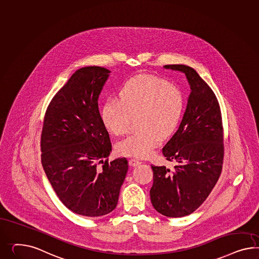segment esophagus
Instances as JSON below:
<instances>
[{
  "mask_svg": "<svg viewBox=\"0 0 259 259\" xmlns=\"http://www.w3.org/2000/svg\"><path fill=\"white\" fill-rule=\"evenodd\" d=\"M141 163H142V162L139 160V159H137V158H131V159L129 160V164H130V166H132V167H137V166H139Z\"/></svg>",
  "mask_w": 259,
  "mask_h": 259,
  "instance_id": "1",
  "label": "esophagus"
}]
</instances>
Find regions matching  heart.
<instances>
[{
  "label": "heart",
  "mask_w": 259,
  "mask_h": 259,
  "mask_svg": "<svg viewBox=\"0 0 259 259\" xmlns=\"http://www.w3.org/2000/svg\"><path fill=\"white\" fill-rule=\"evenodd\" d=\"M119 100L108 99L102 107V119L115 136L129 131L137 118L139 131L117 145L119 154L145 157L153 153L159 140L174 133L184 110L180 88L154 75L135 77L121 85Z\"/></svg>",
  "instance_id": "b5f03b06"
}]
</instances>
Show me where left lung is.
I'll list each match as a JSON object with an SVG mask.
<instances>
[{"label": "left lung", "instance_id": "obj_1", "mask_svg": "<svg viewBox=\"0 0 259 259\" xmlns=\"http://www.w3.org/2000/svg\"><path fill=\"white\" fill-rule=\"evenodd\" d=\"M182 71L190 95L182 121L162 149L174 170L152 166L154 184L150 190L154 209L169 218L193 213L206 200L223 169L224 145L222 113L217 97L194 69L186 65H166Z\"/></svg>", "mask_w": 259, "mask_h": 259}]
</instances>
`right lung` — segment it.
Listing matches in <instances>:
<instances>
[{
	"mask_svg": "<svg viewBox=\"0 0 259 259\" xmlns=\"http://www.w3.org/2000/svg\"><path fill=\"white\" fill-rule=\"evenodd\" d=\"M109 72L97 66L76 70L52 99L42 127L47 178L64 205L85 217H101L116 208L128 170L125 157L107 158L111 142L98 98Z\"/></svg>",
	"mask_w": 259,
	"mask_h": 259,
	"instance_id": "add662e5",
	"label": "right lung"
}]
</instances>
